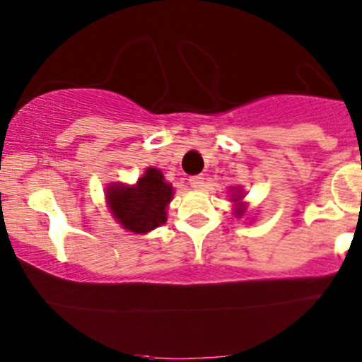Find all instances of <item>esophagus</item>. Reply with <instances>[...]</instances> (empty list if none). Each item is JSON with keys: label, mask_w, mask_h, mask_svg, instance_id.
I'll return each mask as SVG.
<instances>
[{"label": "esophagus", "mask_w": 362, "mask_h": 362, "mask_svg": "<svg viewBox=\"0 0 362 362\" xmlns=\"http://www.w3.org/2000/svg\"><path fill=\"white\" fill-rule=\"evenodd\" d=\"M189 184H190V187H192V189H195V190H202V189H204V177H202V175H194V177H190V178H189Z\"/></svg>", "instance_id": "esophagus-1"}]
</instances>
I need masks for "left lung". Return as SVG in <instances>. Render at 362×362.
Returning <instances> with one entry per match:
<instances>
[{"label": "left lung", "mask_w": 362, "mask_h": 362, "mask_svg": "<svg viewBox=\"0 0 362 362\" xmlns=\"http://www.w3.org/2000/svg\"><path fill=\"white\" fill-rule=\"evenodd\" d=\"M243 192L240 189H236L235 192H233V195H231V201L233 202H236V207H235V216L236 218H242V216L245 214V211H247V207H245V204H243Z\"/></svg>", "instance_id": "left-lung-1"}]
</instances>
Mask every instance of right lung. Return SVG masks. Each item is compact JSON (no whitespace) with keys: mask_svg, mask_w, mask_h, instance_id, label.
I'll return each instance as SVG.
<instances>
[{"mask_svg":"<svg viewBox=\"0 0 362 362\" xmlns=\"http://www.w3.org/2000/svg\"><path fill=\"white\" fill-rule=\"evenodd\" d=\"M173 197V187L163 173L149 167L136 185L110 184L105 199L112 216L132 233H148L167 223V207Z\"/></svg>","mask_w":362,"mask_h":362,"instance_id":"1","label":"right lung"}]
</instances>
